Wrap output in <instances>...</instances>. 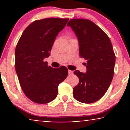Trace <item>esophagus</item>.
Here are the masks:
<instances>
[{
	"label": "esophagus",
	"mask_w": 130,
	"mask_h": 130,
	"mask_svg": "<svg viewBox=\"0 0 130 130\" xmlns=\"http://www.w3.org/2000/svg\"><path fill=\"white\" fill-rule=\"evenodd\" d=\"M68 72H69V74H70V75H72V74H73V71L69 70Z\"/></svg>",
	"instance_id": "esophagus-1"
}]
</instances>
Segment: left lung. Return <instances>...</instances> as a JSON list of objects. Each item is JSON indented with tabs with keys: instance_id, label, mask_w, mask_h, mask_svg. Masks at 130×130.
<instances>
[{
	"instance_id": "obj_1",
	"label": "left lung",
	"mask_w": 130,
	"mask_h": 130,
	"mask_svg": "<svg viewBox=\"0 0 130 130\" xmlns=\"http://www.w3.org/2000/svg\"><path fill=\"white\" fill-rule=\"evenodd\" d=\"M70 26L79 41V56L87 60L86 72L76 70L79 82L73 97L85 104L96 102L105 95L113 79L115 55L108 35L88 19H72Z\"/></svg>"
}]
</instances>
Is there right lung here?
<instances>
[{
  "label": "right lung",
  "instance_id": "right-lung-1",
  "mask_svg": "<svg viewBox=\"0 0 130 130\" xmlns=\"http://www.w3.org/2000/svg\"><path fill=\"white\" fill-rule=\"evenodd\" d=\"M69 18L37 20L23 32L15 49V70L23 92L32 102L47 104L56 99L58 86L68 74L65 66L54 69L44 61Z\"/></svg>",
  "mask_w": 130,
  "mask_h": 130
}]
</instances>
